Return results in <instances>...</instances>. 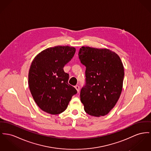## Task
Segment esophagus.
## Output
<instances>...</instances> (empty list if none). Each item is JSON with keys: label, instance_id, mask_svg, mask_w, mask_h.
<instances>
[{"label": "esophagus", "instance_id": "obj_1", "mask_svg": "<svg viewBox=\"0 0 151 151\" xmlns=\"http://www.w3.org/2000/svg\"><path fill=\"white\" fill-rule=\"evenodd\" d=\"M75 88L77 91V93H79V91H80V86L78 85H76V86H75Z\"/></svg>", "mask_w": 151, "mask_h": 151}]
</instances>
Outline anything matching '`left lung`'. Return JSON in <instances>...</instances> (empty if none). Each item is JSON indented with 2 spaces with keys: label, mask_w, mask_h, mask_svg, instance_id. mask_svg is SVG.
Wrapping results in <instances>:
<instances>
[{
  "label": "left lung",
  "mask_w": 151,
  "mask_h": 151,
  "mask_svg": "<svg viewBox=\"0 0 151 151\" xmlns=\"http://www.w3.org/2000/svg\"><path fill=\"white\" fill-rule=\"evenodd\" d=\"M78 56L86 66V85L80 93L85 111L92 116H104L120 98L124 77L122 62L118 54L108 49L82 46Z\"/></svg>",
  "instance_id": "left-lung-1"
}]
</instances>
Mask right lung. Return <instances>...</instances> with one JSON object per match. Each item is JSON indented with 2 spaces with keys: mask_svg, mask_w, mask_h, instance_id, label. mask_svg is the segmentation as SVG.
Segmentation results:
<instances>
[{
  "mask_svg": "<svg viewBox=\"0 0 151 151\" xmlns=\"http://www.w3.org/2000/svg\"><path fill=\"white\" fill-rule=\"evenodd\" d=\"M75 52L73 47L57 46L41 51L34 58L29 72V86L41 110L51 114H60L77 93L68 83L69 74L63 69Z\"/></svg>",
  "mask_w": 151,
  "mask_h": 151,
  "instance_id": "add662e5",
  "label": "right lung"
}]
</instances>
